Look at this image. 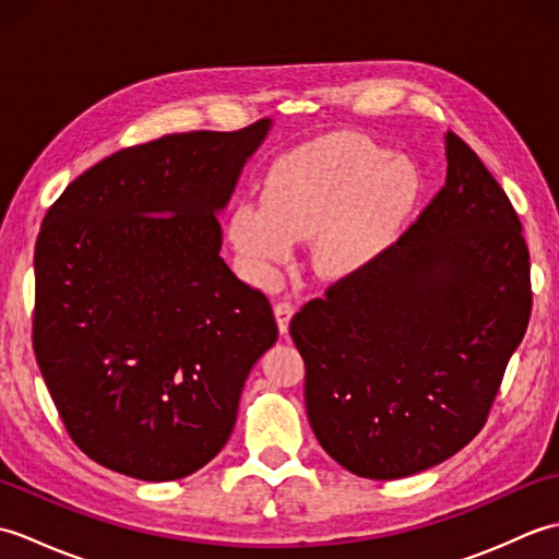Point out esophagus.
Listing matches in <instances>:
<instances>
[{
  "label": "esophagus",
  "mask_w": 559,
  "mask_h": 559,
  "mask_svg": "<svg viewBox=\"0 0 559 559\" xmlns=\"http://www.w3.org/2000/svg\"><path fill=\"white\" fill-rule=\"evenodd\" d=\"M273 314H276L281 334H288V324L295 314V305L290 300H278L276 305H273Z\"/></svg>",
  "instance_id": "esophagus-1"
}]
</instances>
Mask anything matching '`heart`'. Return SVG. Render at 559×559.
<instances>
[{"label":"heart","instance_id":"1","mask_svg":"<svg viewBox=\"0 0 559 559\" xmlns=\"http://www.w3.org/2000/svg\"><path fill=\"white\" fill-rule=\"evenodd\" d=\"M418 182L403 160L362 136H331L286 153L273 165L264 204L242 199L230 213V240L257 281H269L314 237L324 276L358 269L411 209Z\"/></svg>","mask_w":559,"mask_h":559}]
</instances>
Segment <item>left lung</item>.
I'll use <instances>...</instances> for the list:
<instances>
[{
    "instance_id": "left-lung-1",
    "label": "left lung",
    "mask_w": 559,
    "mask_h": 559,
    "mask_svg": "<svg viewBox=\"0 0 559 559\" xmlns=\"http://www.w3.org/2000/svg\"><path fill=\"white\" fill-rule=\"evenodd\" d=\"M444 139L447 182L411 228L290 319L307 418L360 478H406L466 447L531 319L512 201L466 141Z\"/></svg>"
}]
</instances>
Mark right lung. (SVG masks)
I'll return each instance as SVG.
<instances>
[{"label": "right lung", "instance_id": "1", "mask_svg": "<svg viewBox=\"0 0 559 559\" xmlns=\"http://www.w3.org/2000/svg\"><path fill=\"white\" fill-rule=\"evenodd\" d=\"M266 132L122 148L45 213L33 350L69 437L105 468L163 483L206 466L278 338L266 295L218 254V211Z\"/></svg>", "mask_w": 559, "mask_h": 559}]
</instances>
